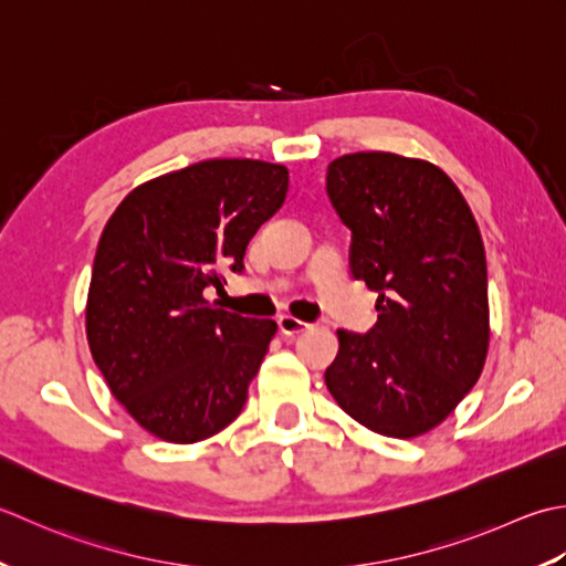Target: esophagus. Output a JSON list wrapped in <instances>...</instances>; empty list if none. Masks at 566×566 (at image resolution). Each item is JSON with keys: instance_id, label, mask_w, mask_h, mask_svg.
Wrapping results in <instances>:
<instances>
[{"instance_id": "1", "label": "esophagus", "mask_w": 566, "mask_h": 566, "mask_svg": "<svg viewBox=\"0 0 566 566\" xmlns=\"http://www.w3.org/2000/svg\"><path fill=\"white\" fill-rule=\"evenodd\" d=\"M307 327H310L307 322L297 319V317H293V315H281V317H279V329H281L283 334H287V337H293V334L305 332Z\"/></svg>"}]
</instances>
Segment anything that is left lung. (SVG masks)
Here are the masks:
<instances>
[{
	"mask_svg": "<svg viewBox=\"0 0 566 566\" xmlns=\"http://www.w3.org/2000/svg\"><path fill=\"white\" fill-rule=\"evenodd\" d=\"M327 198L352 232V275L378 293V319L366 334L337 329L325 384L364 428L418 437L459 406L486 361L476 219L440 168L384 151L332 160Z\"/></svg>",
	"mask_w": 566,
	"mask_h": 566,
	"instance_id": "1",
	"label": "left lung"
}]
</instances>
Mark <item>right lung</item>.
Masks as SVG:
<instances>
[{
	"label": "right lung",
	"mask_w": 566,
	"mask_h": 566,
	"mask_svg": "<svg viewBox=\"0 0 566 566\" xmlns=\"http://www.w3.org/2000/svg\"><path fill=\"white\" fill-rule=\"evenodd\" d=\"M287 170L212 158L126 195L99 237L87 342L109 390L166 442L207 440L244 410L279 325L205 300L244 271L259 227L281 210Z\"/></svg>",
	"instance_id": "obj_1"
}]
</instances>
